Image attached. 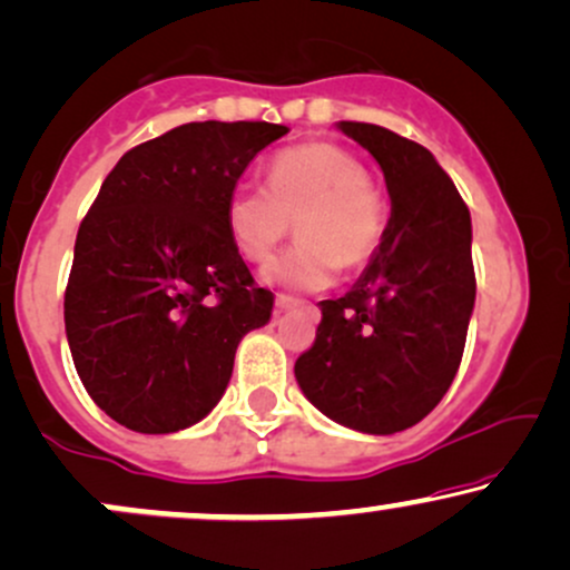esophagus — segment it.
Masks as SVG:
<instances>
[{
	"mask_svg": "<svg viewBox=\"0 0 570 570\" xmlns=\"http://www.w3.org/2000/svg\"><path fill=\"white\" fill-rule=\"evenodd\" d=\"M298 304L301 298L291 296V293H277V296H274V306H277V309H287V306H298Z\"/></svg>",
	"mask_w": 570,
	"mask_h": 570,
	"instance_id": "obj_1",
	"label": "esophagus"
}]
</instances>
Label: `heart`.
Listing matches in <instances>:
<instances>
[{"label":"heart","mask_w":570,"mask_h":570,"mask_svg":"<svg viewBox=\"0 0 570 570\" xmlns=\"http://www.w3.org/2000/svg\"><path fill=\"white\" fill-rule=\"evenodd\" d=\"M293 229L298 243L264 277L298 291H323L338 269H363L386 232V210L371 173L350 149L327 140L279 151L266 186L237 184L226 199V229L237 253L264 264Z\"/></svg>","instance_id":"b5f03b06"}]
</instances>
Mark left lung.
<instances>
[{"instance_id": "1", "label": "left lung", "mask_w": 570, "mask_h": 570, "mask_svg": "<svg viewBox=\"0 0 570 570\" xmlns=\"http://www.w3.org/2000/svg\"><path fill=\"white\" fill-rule=\"evenodd\" d=\"M338 127L381 165L392 216L357 285L320 301L296 379L327 419L392 434L419 424L459 371L478 291L470 207L416 140L381 125Z\"/></svg>"}]
</instances>
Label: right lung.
Masks as SVG:
<instances>
[{"label": "right lung", "mask_w": 570, "mask_h": 570, "mask_svg": "<svg viewBox=\"0 0 570 570\" xmlns=\"http://www.w3.org/2000/svg\"><path fill=\"white\" fill-rule=\"evenodd\" d=\"M285 125L189 122L122 154L77 232L66 285L69 350L87 394L117 424L167 434L197 424L232 379L234 352L269 323L226 229V199Z\"/></svg>", "instance_id": "1"}]
</instances>
